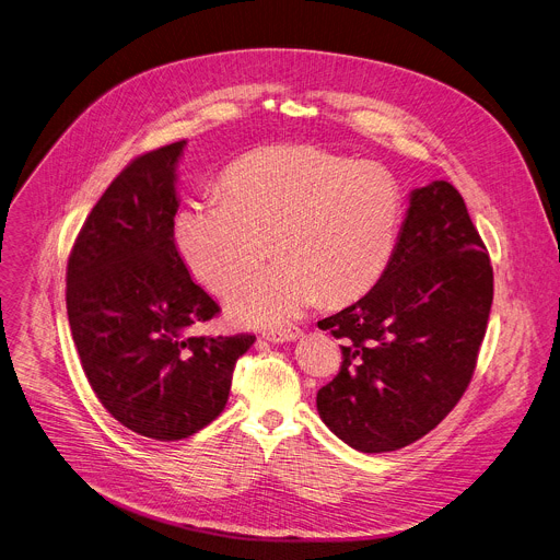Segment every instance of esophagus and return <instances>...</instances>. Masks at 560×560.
Instances as JSON below:
<instances>
[{
    "instance_id": "1",
    "label": "esophagus",
    "mask_w": 560,
    "mask_h": 560,
    "mask_svg": "<svg viewBox=\"0 0 560 560\" xmlns=\"http://www.w3.org/2000/svg\"><path fill=\"white\" fill-rule=\"evenodd\" d=\"M268 341L272 343H283V341H294L301 337V330L299 328H288V330H272V332H266L264 335Z\"/></svg>"
}]
</instances>
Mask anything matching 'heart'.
I'll use <instances>...</instances> for the list:
<instances>
[{"label":"heart","mask_w":560,"mask_h":560,"mask_svg":"<svg viewBox=\"0 0 560 560\" xmlns=\"http://www.w3.org/2000/svg\"><path fill=\"white\" fill-rule=\"evenodd\" d=\"M406 200L382 165L313 144L268 147L236 161L221 196L174 217V245L196 281L225 294L270 249L277 261L228 299L254 328H283L319 299L343 306L373 290L399 241Z\"/></svg>","instance_id":"heart-1"}]
</instances>
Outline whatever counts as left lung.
Masks as SVG:
<instances>
[{"label":"left lung","instance_id":"8db88e82","mask_svg":"<svg viewBox=\"0 0 560 560\" xmlns=\"http://www.w3.org/2000/svg\"><path fill=\"white\" fill-rule=\"evenodd\" d=\"M493 301L489 252L451 183L413 189L393 261L358 303L317 326L341 339L319 388L324 424L362 453L433 431L465 395Z\"/></svg>","mask_w":560,"mask_h":560}]
</instances>
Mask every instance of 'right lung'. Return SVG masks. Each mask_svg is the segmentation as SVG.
<instances>
[{
    "mask_svg": "<svg viewBox=\"0 0 560 560\" xmlns=\"http://www.w3.org/2000/svg\"><path fill=\"white\" fill-rule=\"evenodd\" d=\"M185 140L133 159L86 217L67 266V313L82 371L138 435L174 442L225 409L254 335H191L221 313L174 245Z\"/></svg>",
    "mask_w": 560,
    "mask_h": 560,
    "instance_id": "right-lung-1",
    "label": "right lung"
}]
</instances>
